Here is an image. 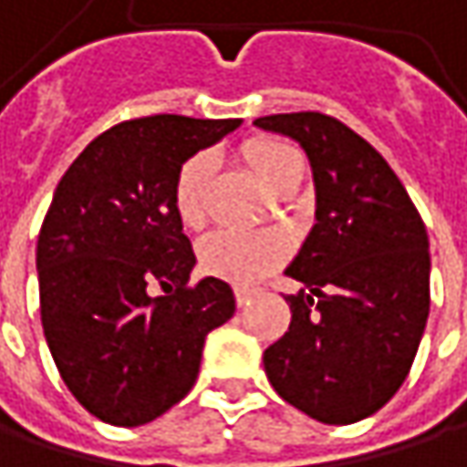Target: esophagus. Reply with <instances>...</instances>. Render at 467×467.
<instances>
[{"instance_id":"1","label":"esophagus","mask_w":467,"mask_h":467,"mask_svg":"<svg viewBox=\"0 0 467 467\" xmlns=\"http://www.w3.org/2000/svg\"><path fill=\"white\" fill-rule=\"evenodd\" d=\"M248 300H251V289H245V286H237V289H234V303L243 308V306H248Z\"/></svg>"}]
</instances>
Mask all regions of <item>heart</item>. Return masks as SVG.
Returning a JSON list of instances; mask_svg holds the SVG:
<instances>
[{
	"label": "heart",
	"instance_id": "b5f03b06",
	"mask_svg": "<svg viewBox=\"0 0 467 467\" xmlns=\"http://www.w3.org/2000/svg\"><path fill=\"white\" fill-rule=\"evenodd\" d=\"M245 167L262 181L265 189L281 194L286 186L303 181V156L289 142L273 138H256L240 148ZM213 156L194 153L189 156L172 181V211L178 222L189 230L205 224L208 216V197L213 183ZM286 245L273 233H234V230H216L200 243V267L208 275L224 278L237 286H248L259 281L267 270H273Z\"/></svg>",
	"mask_w": 467,
	"mask_h": 467
}]
</instances>
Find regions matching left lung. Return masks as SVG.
<instances>
[{
	"label": "left lung",
	"mask_w": 467,
	"mask_h": 467,
	"mask_svg": "<svg viewBox=\"0 0 467 467\" xmlns=\"http://www.w3.org/2000/svg\"><path fill=\"white\" fill-rule=\"evenodd\" d=\"M297 140L314 167L317 224L286 275L289 329L265 348L273 389L325 424L376 414L406 381L430 314L427 230L387 159L337 119L254 121Z\"/></svg>",
	"instance_id": "8db88e82"
}]
</instances>
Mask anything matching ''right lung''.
Instances as JSON below:
<instances>
[{
    "instance_id": "obj_1",
    "label": "right lung",
    "mask_w": 467,
    "mask_h": 467,
    "mask_svg": "<svg viewBox=\"0 0 467 467\" xmlns=\"http://www.w3.org/2000/svg\"><path fill=\"white\" fill-rule=\"evenodd\" d=\"M237 127L170 113L121 121L53 192L37 237L40 317L61 381L97 420L138 427L170 411L197 381L205 335L233 319L230 284H189L197 259L172 181Z\"/></svg>"
}]
</instances>
